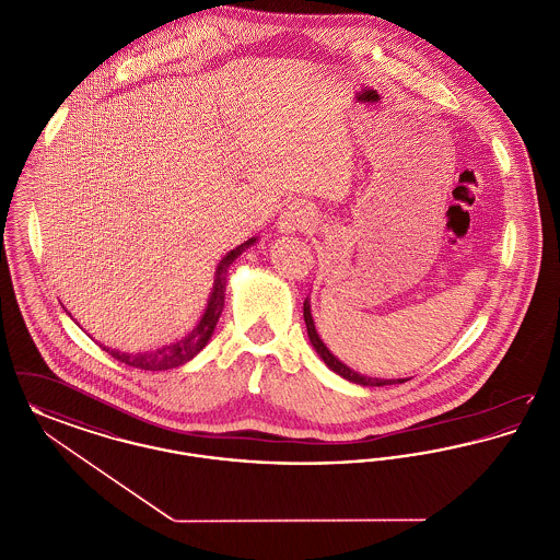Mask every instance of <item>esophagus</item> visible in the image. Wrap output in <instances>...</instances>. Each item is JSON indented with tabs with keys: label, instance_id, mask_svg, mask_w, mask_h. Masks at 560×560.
I'll use <instances>...</instances> for the list:
<instances>
[{
	"label": "esophagus",
	"instance_id": "34e87169",
	"mask_svg": "<svg viewBox=\"0 0 560 560\" xmlns=\"http://www.w3.org/2000/svg\"><path fill=\"white\" fill-rule=\"evenodd\" d=\"M315 215L304 206V203H292L285 212L281 213L277 226L281 233L290 235L298 231H313L315 229Z\"/></svg>",
	"mask_w": 560,
	"mask_h": 560
}]
</instances>
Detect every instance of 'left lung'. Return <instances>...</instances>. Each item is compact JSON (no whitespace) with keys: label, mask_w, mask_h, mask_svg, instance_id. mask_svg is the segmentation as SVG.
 Returning a JSON list of instances; mask_svg holds the SVG:
<instances>
[{"label":"left lung","mask_w":560,"mask_h":560,"mask_svg":"<svg viewBox=\"0 0 560 560\" xmlns=\"http://www.w3.org/2000/svg\"><path fill=\"white\" fill-rule=\"evenodd\" d=\"M304 323H306L308 340H311V345H313V348L317 350V354L323 359V363L331 372L338 373L340 377H345V380L352 382V384H359V386H390V384L407 382V377H400V380H380V377H370V375H363V373L352 372L340 359H336V354L323 345V340H320V336L317 334L315 320H313V315H311V300L308 298L304 300Z\"/></svg>","instance_id":"8db88e82"}]
</instances>
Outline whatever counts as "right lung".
I'll use <instances>...</instances> for the list:
<instances>
[{
	"label": "right lung",
	"mask_w": 560,
	"mask_h": 560,
	"mask_svg": "<svg viewBox=\"0 0 560 560\" xmlns=\"http://www.w3.org/2000/svg\"><path fill=\"white\" fill-rule=\"evenodd\" d=\"M258 237L243 241L235 249H231L215 267L213 272V288L208 298V306L201 315V319L197 320V325L188 331L185 338L165 345V347L155 348V350H147V352H119V350H110L105 348L108 354L130 368H138V370H147V372H163V370H174L185 365L190 361L195 354H199L206 345L212 338L215 323L222 315L224 308V293H226V275H229V267L240 258L241 254L252 247Z\"/></svg>",
	"instance_id": "1"
}]
</instances>
